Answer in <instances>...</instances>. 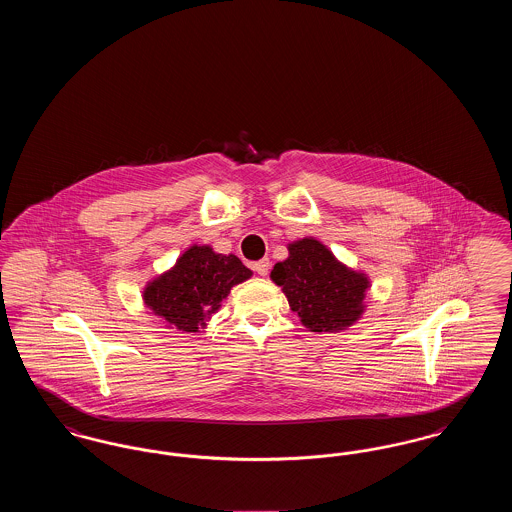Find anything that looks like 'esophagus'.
<instances>
[{
  "label": "esophagus",
  "instance_id": "1",
  "mask_svg": "<svg viewBox=\"0 0 512 512\" xmlns=\"http://www.w3.org/2000/svg\"><path fill=\"white\" fill-rule=\"evenodd\" d=\"M253 270L259 274V276H267L268 270H270V261L268 259H261L253 265Z\"/></svg>",
  "mask_w": 512,
  "mask_h": 512
}]
</instances>
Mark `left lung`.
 Segmentation results:
<instances>
[{"label": "left lung", "mask_w": 512, "mask_h": 512, "mask_svg": "<svg viewBox=\"0 0 512 512\" xmlns=\"http://www.w3.org/2000/svg\"><path fill=\"white\" fill-rule=\"evenodd\" d=\"M288 259L276 263L270 278L286 293L293 313L311 332H340L365 313L370 280L345 267L315 238L288 245Z\"/></svg>", "instance_id": "obj_1"}]
</instances>
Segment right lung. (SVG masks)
Wrapping results in <instances>:
<instances>
[{
  "label": "right lung",
  "instance_id": "obj_1",
  "mask_svg": "<svg viewBox=\"0 0 512 512\" xmlns=\"http://www.w3.org/2000/svg\"><path fill=\"white\" fill-rule=\"evenodd\" d=\"M251 274L236 255L215 253L211 245H192L171 270L147 282L144 303L171 328L199 332L230 290Z\"/></svg>",
  "mask_w": 512,
  "mask_h": 512
}]
</instances>
